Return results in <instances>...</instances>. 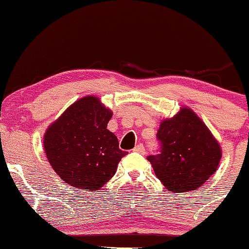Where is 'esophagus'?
I'll use <instances>...</instances> for the list:
<instances>
[{
  "label": "esophagus",
  "mask_w": 249,
  "mask_h": 249,
  "mask_svg": "<svg viewBox=\"0 0 249 249\" xmlns=\"http://www.w3.org/2000/svg\"><path fill=\"white\" fill-rule=\"evenodd\" d=\"M133 150H134V152H136V153H140V154H142V155L146 154V148H144L143 144H141V143L134 147Z\"/></svg>",
  "instance_id": "obj_1"
}]
</instances>
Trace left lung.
I'll return each mask as SVG.
<instances>
[{
	"instance_id": "obj_1",
	"label": "left lung",
	"mask_w": 249,
	"mask_h": 249,
	"mask_svg": "<svg viewBox=\"0 0 249 249\" xmlns=\"http://www.w3.org/2000/svg\"><path fill=\"white\" fill-rule=\"evenodd\" d=\"M161 154L148 156L156 178L172 193L192 192L216 172L222 150L205 122L188 107L162 120Z\"/></svg>"
}]
</instances>
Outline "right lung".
<instances>
[{
	"label": "right lung",
	"instance_id": "obj_1",
	"mask_svg": "<svg viewBox=\"0 0 249 249\" xmlns=\"http://www.w3.org/2000/svg\"><path fill=\"white\" fill-rule=\"evenodd\" d=\"M113 111L94 95L69 106L47 128L43 148L50 166L66 183L99 191L116 173L127 153L107 129Z\"/></svg>",
	"mask_w": 249,
	"mask_h": 249
}]
</instances>
